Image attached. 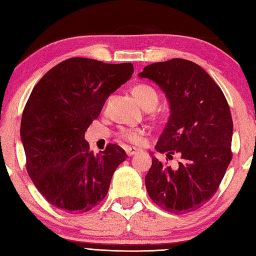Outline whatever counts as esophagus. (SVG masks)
I'll return each instance as SVG.
<instances>
[{
	"instance_id": "esophagus-1",
	"label": "esophagus",
	"mask_w": 256,
	"mask_h": 256,
	"mask_svg": "<svg viewBox=\"0 0 256 256\" xmlns=\"http://www.w3.org/2000/svg\"><path fill=\"white\" fill-rule=\"evenodd\" d=\"M140 150H138V148H125V152H126V154H128V156H132V155H135L138 153V152H140Z\"/></svg>"
}]
</instances>
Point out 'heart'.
<instances>
[{
  "instance_id": "obj_1",
  "label": "heart",
  "mask_w": 256,
  "mask_h": 256,
  "mask_svg": "<svg viewBox=\"0 0 256 256\" xmlns=\"http://www.w3.org/2000/svg\"><path fill=\"white\" fill-rule=\"evenodd\" d=\"M134 94L136 96L138 101L145 108H155L158 102V94L156 90L148 84H140L134 86ZM146 128H121L118 132V138L131 144L140 145L144 142V136L146 135Z\"/></svg>"
}]
</instances>
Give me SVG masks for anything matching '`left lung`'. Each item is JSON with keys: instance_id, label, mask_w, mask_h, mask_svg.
I'll list each match as a JSON object with an SVG mask.
<instances>
[{"instance_id": "1", "label": "left lung", "mask_w": 256, "mask_h": 256, "mask_svg": "<svg viewBox=\"0 0 256 256\" xmlns=\"http://www.w3.org/2000/svg\"><path fill=\"white\" fill-rule=\"evenodd\" d=\"M138 77L154 81L170 101L156 150L182 156L175 170L153 157L146 190L172 214L197 210L216 192L232 160L233 122L226 96L199 64L186 59L148 64Z\"/></svg>"}]
</instances>
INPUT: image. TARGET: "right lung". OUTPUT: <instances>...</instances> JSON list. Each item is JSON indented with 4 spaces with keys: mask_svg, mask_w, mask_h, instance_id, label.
<instances>
[{
    "mask_svg": "<svg viewBox=\"0 0 256 256\" xmlns=\"http://www.w3.org/2000/svg\"><path fill=\"white\" fill-rule=\"evenodd\" d=\"M133 72L131 62L74 57L52 68L32 89L20 123L26 170L56 208L84 214L106 196L114 172L128 155L116 144L94 155L84 132L108 96Z\"/></svg>",
    "mask_w": 256,
    "mask_h": 256,
    "instance_id": "obj_1",
    "label": "right lung"
}]
</instances>
